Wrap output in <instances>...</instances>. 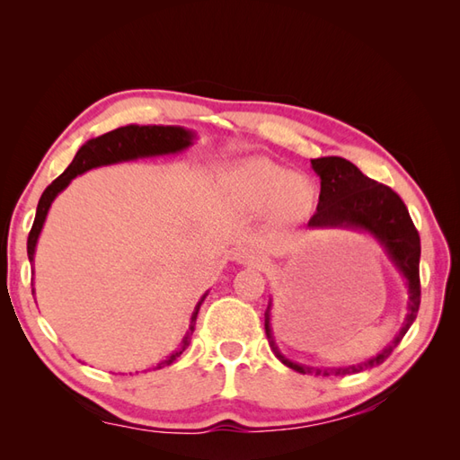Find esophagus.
<instances>
[{
	"instance_id": "obj_1",
	"label": "esophagus",
	"mask_w": 460,
	"mask_h": 460,
	"mask_svg": "<svg viewBox=\"0 0 460 460\" xmlns=\"http://www.w3.org/2000/svg\"><path fill=\"white\" fill-rule=\"evenodd\" d=\"M233 261L239 262V265H252V267H259L262 262L259 252L251 247H239L235 252H233Z\"/></svg>"
}]
</instances>
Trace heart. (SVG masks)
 Segmentation results:
<instances>
[{"mask_svg": "<svg viewBox=\"0 0 460 460\" xmlns=\"http://www.w3.org/2000/svg\"><path fill=\"white\" fill-rule=\"evenodd\" d=\"M229 201L245 213L267 211L277 225L305 219L314 205L316 188L308 178L262 155L247 158L223 173Z\"/></svg>", "mask_w": 460, "mask_h": 460, "instance_id": "heart-1", "label": "heart"}]
</instances>
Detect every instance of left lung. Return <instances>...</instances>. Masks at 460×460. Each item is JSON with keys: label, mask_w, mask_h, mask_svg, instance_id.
<instances>
[{"label": "left lung", "mask_w": 460, "mask_h": 460, "mask_svg": "<svg viewBox=\"0 0 460 460\" xmlns=\"http://www.w3.org/2000/svg\"><path fill=\"white\" fill-rule=\"evenodd\" d=\"M312 170L320 175V199L316 213L308 221L310 229H354L369 233L381 247H384L387 259L394 262L399 275L405 279L407 285V316L399 334L379 351L377 356L369 358L361 364L344 366V367H314L296 364L282 356V351L275 344L270 328V308L269 302L265 312V332L269 344L275 356L287 367L298 371V374L310 376H349L359 374L364 369H371L389 358V354L403 340L407 330L417 318L419 305H421V282H419V257H421V241L415 225L409 217V211L402 198L384 183H377L367 175L361 173L354 164L328 155V158L312 160Z\"/></svg>", "instance_id": "left-lung-1"}]
</instances>
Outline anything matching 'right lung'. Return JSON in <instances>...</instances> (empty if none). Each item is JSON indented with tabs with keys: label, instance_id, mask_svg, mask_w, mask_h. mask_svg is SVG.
<instances>
[{
	"label": "right lung",
	"instance_id": "add662e5",
	"mask_svg": "<svg viewBox=\"0 0 460 460\" xmlns=\"http://www.w3.org/2000/svg\"><path fill=\"white\" fill-rule=\"evenodd\" d=\"M195 140V132L183 128V126H138V124H128L122 126V128H116L112 132H106L99 138H91L84 142L79 152L68 164V168L58 175V178L49 185L43 191L41 199L37 203V213L33 227L29 231L27 237V257L29 262L33 265L35 261V247L39 235H41V229L47 219V213L51 209V203L55 198L61 193L68 183H71L76 175H81L89 170L101 168V165H112V164H122V162H132L140 158H154V155H168V154H178L185 148H190ZM33 287V280H31ZM35 292V288H33ZM208 296V292L199 298L198 305L193 308V314L190 320V328L185 332L180 348L170 354L165 359H162L154 369H160L164 366H170L175 358H180L185 348L190 346L191 334L195 330V320H198V312L201 302Z\"/></svg>",
	"mask_w": 460,
	"mask_h": 460
}]
</instances>
